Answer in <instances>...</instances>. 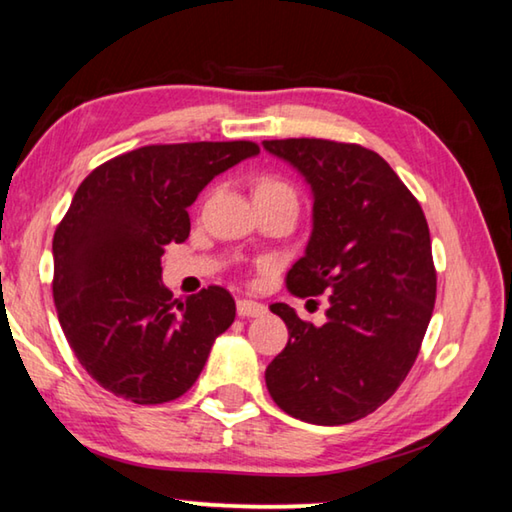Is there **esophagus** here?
Returning a JSON list of instances; mask_svg holds the SVG:
<instances>
[{
	"label": "esophagus",
	"instance_id": "esophagus-1",
	"mask_svg": "<svg viewBox=\"0 0 512 512\" xmlns=\"http://www.w3.org/2000/svg\"><path fill=\"white\" fill-rule=\"evenodd\" d=\"M237 312H239V316H246V319H250V316H264L266 307L262 303H257V300L241 298V300H237Z\"/></svg>",
	"mask_w": 512,
	"mask_h": 512
}]
</instances>
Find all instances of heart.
Listing matches in <instances>:
<instances>
[{
  "label": "heart",
  "instance_id": "heart-1",
  "mask_svg": "<svg viewBox=\"0 0 512 512\" xmlns=\"http://www.w3.org/2000/svg\"><path fill=\"white\" fill-rule=\"evenodd\" d=\"M257 191H285V193H294V189L287 182L278 180V177H266L262 184L257 186Z\"/></svg>",
  "mask_w": 512,
  "mask_h": 512
}]
</instances>
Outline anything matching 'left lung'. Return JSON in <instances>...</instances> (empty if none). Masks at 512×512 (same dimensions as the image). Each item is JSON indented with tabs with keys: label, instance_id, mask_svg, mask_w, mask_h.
<instances>
[{
	"label": "left lung",
	"instance_id": "obj_1",
	"mask_svg": "<svg viewBox=\"0 0 512 512\" xmlns=\"http://www.w3.org/2000/svg\"><path fill=\"white\" fill-rule=\"evenodd\" d=\"M312 193V232L291 266L296 296L328 291L326 323L273 303L289 342L266 367L287 415L342 426L371 415L408 376L435 305L431 232L419 202L373 150L323 139L264 141Z\"/></svg>",
	"mask_w": 512,
	"mask_h": 512
}]
</instances>
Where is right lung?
<instances>
[{"instance_id": "1", "label": "right lung", "mask_w": 512, "mask_h": 512, "mask_svg": "<svg viewBox=\"0 0 512 512\" xmlns=\"http://www.w3.org/2000/svg\"><path fill=\"white\" fill-rule=\"evenodd\" d=\"M257 154L250 141L145 145L79 184L54 232L52 291L63 335L104 389L157 405L198 380L237 305L223 287L173 300L161 255L189 237L198 193Z\"/></svg>"}]
</instances>
